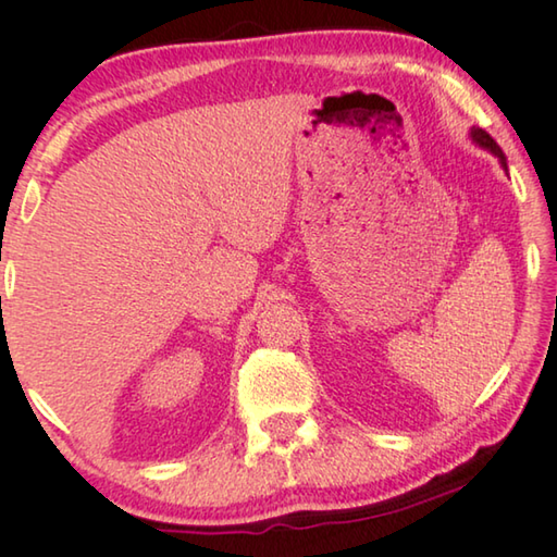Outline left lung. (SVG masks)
Listing matches in <instances>:
<instances>
[{
    "mask_svg": "<svg viewBox=\"0 0 557 557\" xmlns=\"http://www.w3.org/2000/svg\"><path fill=\"white\" fill-rule=\"evenodd\" d=\"M470 139H472V143H475L478 147H483V149H487V152H491V154H495V157H497V162H500V168H503L505 172H508V160H505L503 149L497 147L495 139H493L491 135H487L485 129L472 127V129H470Z\"/></svg>",
    "mask_w": 557,
    "mask_h": 557,
    "instance_id": "8db88e82",
    "label": "left lung"
}]
</instances>
